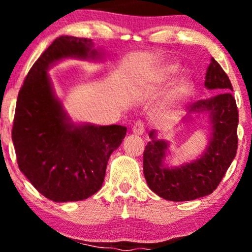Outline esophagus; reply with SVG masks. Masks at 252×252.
Instances as JSON below:
<instances>
[{
    "label": "esophagus",
    "mask_w": 252,
    "mask_h": 252,
    "mask_svg": "<svg viewBox=\"0 0 252 252\" xmlns=\"http://www.w3.org/2000/svg\"><path fill=\"white\" fill-rule=\"evenodd\" d=\"M132 132H134L135 135H142L144 132V123L141 122V121H137L134 126H132Z\"/></svg>",
    "instance_id": "esophagus-1"
}]
</instances>
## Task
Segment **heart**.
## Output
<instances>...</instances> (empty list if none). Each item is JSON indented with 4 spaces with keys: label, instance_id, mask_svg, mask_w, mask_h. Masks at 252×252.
<instances>
[{
    "label": "heart",
    "instance_id": "b5f03b06",
    "mask_svg": "<svg viewBox=\"0 0 252 252\" xmlns=\"http://www.w3.org/2000/svg\"><path fill=\"white\" fill-rule=\"evenodd\" d=\"M178 71H179L178 66L174 65V63L166 65L164 67H162V70L160 71V74H158V84L168 82L169 79H172V78L178 73ZM189 91H190V83L187 79H182L180 82L176 83V85L174 86V90H173V94H172V103L169 104L168 108L164 109L163 111L160 112V116L166 117L168 116L169 114H172L173 108L175 106V104L180 102L185 96H187V94H189Z\"/></svg>",
    "mask_w": 252,
    "mask_h": 252
}]
</instances>
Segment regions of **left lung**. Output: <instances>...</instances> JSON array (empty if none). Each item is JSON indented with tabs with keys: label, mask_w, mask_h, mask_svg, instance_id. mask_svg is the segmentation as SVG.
Here are the masks:
<instances>
[{
	"label": "left lung",
	"mask_w": 252,
	"mask_h": 252,
	"mask_svg": "<svg viewBox=\"0 0 252 252\" xmlns=\"http://www.w3.org/2000/svg\"><path fill=\"white\" fill-rule=\"evenodd\" d=\"M205 88L215 90V96L189 106V114L207 112L211 121V138L204 154L179 167L164 166L168 143L158 140L155 130L143 153V174L153 192L170 201H189L209 195L224 178L235 158L238 147V110L232 96V85L224 70L211 59L205 77Z\"/></svg>",
	"instance_id": "8db88e82"
}]
</instances>
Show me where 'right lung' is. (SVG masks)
Instances as JSON below:
<instances>
[{
  "mask_svg": "<svg viewBox=\"0 0 252 252\" xmlns=\"http://www.w3.org/2000/svg\"><path fill=\"white\" fill-rule=\"evenodd\" d=\"M65 58L97 60L91 39L59 36L34 63L17 96L11 138L17 164L43 196L78 201L102 187L110 155L126 134L123 126L74 124L54 94L47 74Z\"/></svg>",
  "mask_w": 252,
  "mask_h": 252,
  "instance_id": "obj_1",
  "label": "right lung"
}]
</instances>
